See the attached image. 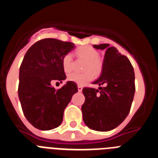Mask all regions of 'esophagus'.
Wrapping results in <instances>:
<instances>
[{
    "mask_svg": "<svg viewBox=\"0 0 158 158\" xmlns=\"http://www.w3.org/2000/svg\"><path fill=\"white\" fill-rule=\"evenodd\" d=\"M77 89H78V92H81L82 89H83V87L81 85H77Z\"/></svg>",
    "mask_w": 158,
    "mask_h": 158,
    "instance_id": "esophagus-1",
    "label": "esophagus"
}]
</instances>
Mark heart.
I'll return each mask as SVG.
<instances>
[{"label":"heart","mask_w":158,"mask_h":158,"mask_svg":"<svg viewBox=\"0 0 158 158\" xmlns=\"http://www.w3.org/2000/svg\"><path fill=\"white\" fill-rule=\"evenodd\" d=\"M77 54L80 58L86 60L84 67V73H72L68 75V80L77 84L79 85H84L92 81L96 74H98L102 70V62L100 57V53L91 47H81L77 50ZM62 67L65 73L70 72L72 69V55L70 54H65L62 58Z\"/></svg>","instance_id":"heart-1"}]
</instances>
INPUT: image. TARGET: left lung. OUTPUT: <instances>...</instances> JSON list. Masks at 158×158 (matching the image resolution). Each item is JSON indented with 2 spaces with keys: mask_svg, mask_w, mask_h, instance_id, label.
I'll return each instance as SVG.
<instances>
[{
  "mask_svg": "<svg viewBox=\"0 0 158 158\" xmlns=\"http://www.w3.org/2000/svg\"><path fill=\"white\" fill-rule=\"evenodd\" d=\"M93 47L106 51L101 74L93 83L100 85L99 89L82 90L85 97L81 107L83 120L90 129L108 131L117 127L129 114L135 92V72L130 60L115 47L107 43Z\"/></svg>",
  "mask_w": 158,
  "mask_h": 158,
  "instance_id": "1",
  "label": "left lung"
}]
</instances>
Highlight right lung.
<instances>
[{
    "label": "right lung",
    "mask_w": 158,
    "mask_h": 158,
    "mask_svg": "<svg viewBox=\"0 0 158 158\" xmlns=\"http://www.w3.org/2000/svg\"><path fill=\"white\" fill-rule=\"evenodd\" d=\"M75 48L70 42L44 39L28 49L19 67L18 95L25 117L42 131L58 127L64 110L77 92L74 82L67 81L61 89L51 86V81L66 78L62 58Z\"/></svg>",
    "instance_id": "1"
}]
</instances>
